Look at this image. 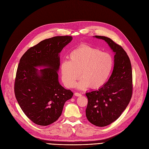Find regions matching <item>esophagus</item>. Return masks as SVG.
I'll list each match as a JSON object with an SVG mask.
<instances>
[{
  "label": "esophagus",
  "mask_w": 149,
  "mask_h": 149,
  "mask_svg": "<svg viewBox=\"0 0 149 149\" xmlns=\"http://www.w3.org/2000/svg\"><path fill=\"white\" fill-rule=\"evenodd\" d=\"M74 95L78 97V96H81V95H81V94L79 93V92H75V93H74Z\"/></svg>",
  "instance_id": "obj_1"
}]
</instances>
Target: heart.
<instances>
[{
  "label": "heart",
  "mask_w": 149,
  "mask_h": 149,
  "mask_svg": "<svg viewBox=\"0 0 149 149\" xmlns=\"http://www.w3.org/2000/svg\"><path fill=\"white\" fill-rule=\"evenodd\" d=\"M113 66V58L109 53L88 45H81L70 53L69 60L61 62V78L66 87L72 88L81 75L77 88L84 89L91 86L98 88L109 79Z\"/></svg>",
  "instance_id": "obj_1"
}]
</instances>
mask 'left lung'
<instances>
[{"instance_id":"8db88e82","label":"left lung","mask_w":149,"mask_h":149,"mask_svg":"<svg viewBox=\"0 0 149 149\" xmlns=\"http://www.w3.org/2000/svg\"><path fill=\"white\" fill-rule=\"evenodd\" d=\"M103 39L115 53L114 68L107 83L99 89L86 94L88 99L86 115L95 126L110 125L126 109L132 95V74L130 59L121 45L110 38L95 36Z\"/></svg>"}]
</instances>
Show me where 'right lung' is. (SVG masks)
<instances>
[{
  "instance_id": "add662e5",
  "label": "right lung",
  "mask_w": 149,
  "mask_h": 149,
  "mask_svg": "<svg viewBox=\"0 0 149 149\" xmlns=\"http://www.w3.org/2000/svg\"><path fill=\"white\" fill-rule=\"evenodd\" d=\"M72 36H55L29 48L20 58L14 92L24 113L34 123L48 126L57 121L66 100L73 97L70 90L58 82L59 53ZM47 69L38 70L36 67Z\"/></svg>"
}]
</instances>
